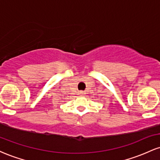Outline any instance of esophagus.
I'll return each mask as SVG.
<instances>
[{"instance_id": "obj_1", "label": "esophagus", "mask_w": 160, "mask_h": 160, "mask_svg": "<svg viewBox=\"0 0 160 160\" xmlns=\"http://www.w3.org/2000/svg\"><path fill=\"white\" fill-rule=\"evenodd\" d=\"M79 94H80V95H84V92H80V93H79Z\"/></svg>"}]
</instances>
